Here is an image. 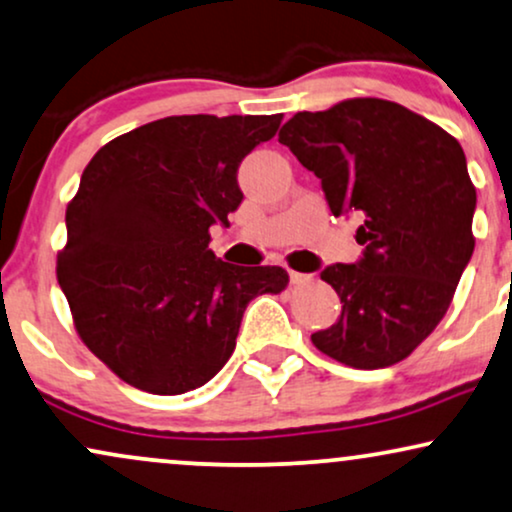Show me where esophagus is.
<instances>
[{
    "label": "esophagus",
    "mask_w": 512,
    "mask_h": 512,
    "mask_svg": "<svg viewBox=\"0 0 512 512\" xmlns=\"http://www.w3.org/2000/svg\"><path fill=\"white\" fill-rule=\"evenodd\" d=\"M312 274H300V271H290V283L293 286H307L309 281H312Z\"/></svg>",
    "instance_id": "34e87169"
}]
</instances>
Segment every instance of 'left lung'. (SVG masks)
<instances>
[{
    "label": "left lung",
    "mask_w": 512,
    "mask_h": 512,
    "mask_svg": "<svg viewBox=\"0 0 512 512\" xmlns=\"http://www.w3.org/2000/svg\"><path fill=\"white\" fill-rule=\"evenodd\" d=\"M278 141L321 179L335 217H364L361 262L321 271L342 314L312 335L314 347L364 371L399 364L444 319L475 250L477 193L461 144L385 99L302 111Z\"/></svg>",
    "instance_id": "1"
}]
</instances>
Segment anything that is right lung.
<instances>
[{
	"label": "right lung",
	"mask_w": 512,
	"mask_h": 512,
	"mask_svg": "<svg viewBox=\"0 0 512 512\" xmlns=\"http://www.w3.org/2000/svg\"><path fill=\"white\" fill-rule=\"evenodd\" d=\"M283 115H172L120 134L84 167L68 203L56 278L75 331L127 385L184 394L215 378L252 297L281 267H236L210 226L241 205L236 172Z\"/></svg>",
	"instance_id": "add662e5"
}]
</instances>
